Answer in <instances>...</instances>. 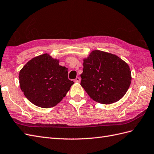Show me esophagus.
Returning <instances> with one entry per match:
<instances>
[{"label": "esophagus", "instance_id": "esophagus-1", "mask_svg": "<svg viewBox=\"0 0 154 154\" xmlns=\"http://www.w3.org/2000/svg\"><path fill=\"white\" fill-rule=\"evenodd\" d=\"M80 81H81V79L79 77H77L74 80L75 82H80Z\"/></svg>", "mask_w": 154, "mask_h": 154}]
</instances>
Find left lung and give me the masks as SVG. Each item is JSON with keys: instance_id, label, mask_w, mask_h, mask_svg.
I'll return each mask as SVG.
<instances>
[{"instance_id": "8db88e82", "label": "left lung", "mask_w": 154, "mask_h": 154, "mask_svg": "<svg viewBox=\"0 0 154 154\" xmlns=\"http://www.w3.org/2000/svg\"><path fill=\"white\" fill-rule=\"evenodd\" d=\"M81 85L94 101L111 104L123 97L131 84L129 66L115 54L94 50L83 60Z\"/></svg>"}]
</instances>
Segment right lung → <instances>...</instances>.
I'll list each match as a JSON object with an SVG mask.
<instances>
[{"instance_id":"obj_1","label":"right lung","mask_w":154,"mask_h":154,"mask_svg":"<svg viewBox=\"0 0 154 154\" xmlns=\"http://www.w3.org/2000/svg\"><path fill=\"white\" fill-rule=\"evenodd\" d=\"M68 68L45 53L31 59L19 75L20 88L34 105L50 108L62 101L74 83L68 79Z\"/></svg>"}]
</instances>
